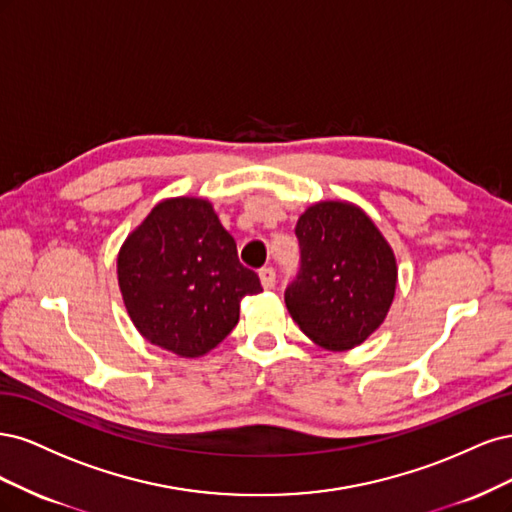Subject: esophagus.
I'll list each match as a JSON object with an SVG mask.
<instances>
[{
    "instance_id": "1",
    "label": "esophagus",
    "mask_w": 512,
    "mask_h": 512,
    "mask_svg": "<svg viewBox=\"0 0 512 512\" xmlns=\"http://www.w3.org/2000/svg\"><path fill=\"white\" fill-rule=\"evenodd\" d=\"M259 280L263 289H274L276 285V272L272 268H263L259 270Z\"/></svg>"
}]
</instances>
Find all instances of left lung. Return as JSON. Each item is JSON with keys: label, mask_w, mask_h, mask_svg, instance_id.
Returning <instances> with one entry per match:
<instances>
[{"label": "left lung", "mask_w": 512, "mask_h": 512, "mask_svg": "<svg viewBox=\"0 0 512 512\" xmlns=\"http://www.w3.org/2000/svg\"><path fill=\"white\" fill-rule=\"evenodd\" d=\"M300 274L285 291L291 319L327 351H349L383 325L398 263L368 214L351 202L308 206L295 225Z\"/></svg>", "instance_id": "8db88e82"}]
</instances>
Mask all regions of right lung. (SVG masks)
I'll use <instances>...</instances> for the list:
<instances>
[{
	"label": "right lung",
	"instance_id": "add662e5",
	"mask_svg": "<svg viewBox=\"0 0 512 512\" xmlns=\"http://www.w3.org/2000/svg\"><path fill=\"white\" fill-rule=\"evenodd\" d=\"M123 304L140 336L178 357H202L261 291L236 240L202 197H168L131 232L117 257Z\"/></svg>",
	"mask_w": 512,
	"mask_h": 512
}]
</instances>
